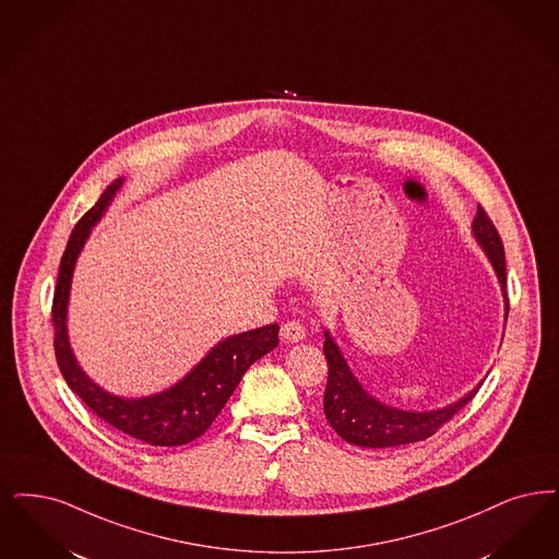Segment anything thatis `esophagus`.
<instances>
[{"instance_id": "esophagus-1", "label": "esophagus", "mask_w": 559, "mask_h": 559, "mask_svg": "<svg viewBox=\"0 0 559 559\" xmlns=\"http://www.w3.org/2000/svg\"><path fill=\"white\" fill-rule=\"evenodd\" d=\"M281 336H283L285 341H289V343H297V341L306 338V326H304L299 320H289V322L283 324Z\"/></svg>"}]
</instances>
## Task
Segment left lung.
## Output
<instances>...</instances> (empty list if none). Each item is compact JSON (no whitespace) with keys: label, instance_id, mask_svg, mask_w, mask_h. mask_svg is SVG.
<instances>
[{"label":"left lung","instance_id":"left-lung-1","mask_svg":"<svg viewBox=\"0 0 559 559\" xmlns=\"http://www.w3.org/2000/svg\"><path fill=\"white\" fill-rule=\"evenodd\" d=\"M472 233L476 241L485 249L487 258L491 260L495 274L501 283L503 297H506V320L510 312L508 295H506V251L503 241L495 228L485 207L478 205ZM324 356L329 361V380L324 391V414L329 425L333 426L336 435L352 443V445L384 447L409 445L425 441L432 437L441 426L449 423L472 397L478 393L480 384L464 395L460 402L451 403L443 409H430V412H403L397 407H389L379 400H374L358 379L352 374L347 361L341 356L333 336L324 331Z\"/></svg>","mask_w":559,"mask_h":559}]
</instances>
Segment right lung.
<instances>
[{
  "mask_svg": "<svg viewBox=\"0 0 559 559\" xmlns=\"http://www.w3.org/2000/svg\"><path fill=\"white\" fill-rule=\"evenodd\" d=\"M120 185L122 179L108 185L102 198L70 233L51 306L53 352L68 386L87 403L97 418L150 445H185L195 441L216 420V416L223 412L224 403L228 402L239 380L243 379L247 368L278 345V324L226 336L207 352V356L185 379L152 397L127 400L99 389L81 370L68 343V293L72 270L90 237L91 226L104 216Z\"/></svg>",
  "mask_w": 559,
  "mask_h": 559,
  "instance_id": "obj_1",
  "label": "right lung"
}]
</instances>
